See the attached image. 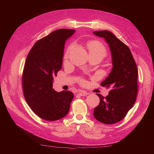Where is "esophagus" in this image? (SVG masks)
<instances>
[{
  "label": "esophagus",
  "mask_w": 154,
  "mask_h": 154,
  "mask_svg": "<svg viewBox=\"0 0 154 154\" xmlns=\"http://www.w3.org/2000/svg\"><path fill=\"white\" fill-rule=\"evenodd\" d=\"M78 93H79V94H80V96H87V95L88 94V93L87 92H86L85 91H82V90L79 91Z\"/></svg>",
  "instance_id": "obj_1"
}]
</instances>
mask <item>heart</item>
Returning a JSON list of instances; mask_svg holds the SVG:
<instances>
[{
  "label": "heart",
  "mask_w": 154,
  "mask_h": 154,
  "mask_svg": "<svg viewBox=\"0 0 154 154\" xmlns=\"http://www.w3.org/2000/svg\"><path fill=\"white\" fill-rule=\"evenodd\" d=\"M87 47L88 50H89V53H100L103 54L104 56H105L106 54V51L105 46L101 43H100V42H97V41L90 42L89 43H88ZM72 48H73V45H71L70 46H69V48L66 51V53L64 55L65 59H66L67 58L69 53ZM82 82H83V81H82Z\"/></svg>",
  "instance_id": "heart-1"
}]
</instances>
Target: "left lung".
I'll return each mask as SVG.
<instances>
[{
  "label": "left lung",
  "instance_id": "1",
  "mask_svg": "<svg viewBox=\"0 0 154 154\" xmlns=\"http://www.w3.org/2000/svg\"><path fill=\"white\" fill-rule=\"evenodd\" d=\"M108 43L112 57L113 67L101 86L110 88L106 97L96 94L100 103L94 110V116L98 122L114 124L122 121L136 101L138 91V71L131 51L109 31H94Z\"/></svg>",
  "mask_w": 154,
  "mask_h": 154
}]
</instances>
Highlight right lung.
I'll use <instances>...</instances> for the list:
<instances>
[{
    "label": "right lung",
    "instance_id": "add662e5",
    "mask_svg": "<svg viewBox=\"0 0 154 154\" xmlns=\"http://www.w3.org/2000/svg\"><path fill=\"white\" fill-rule=\"evenodd\" d=\"M75 30L60 29L40 39L27 55L22 73V89L31 110L44 120L56 121L66 116L74 95L53 88V77L62 69L67 39Z\"/></svg>",
    "mask_w": 154,
    "mask_h": 154
}]
</instances>
